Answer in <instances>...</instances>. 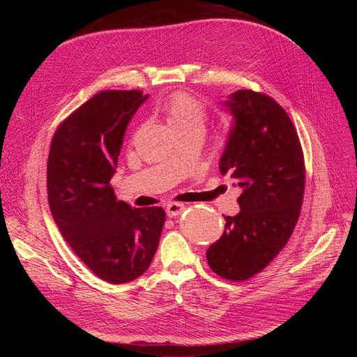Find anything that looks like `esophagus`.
I'll use <instances>...</instances> for the list:
<instances>
[{
	"mask_svg": "<svg viewBox=\"0 0 357 357\" xmlns=\"http://www.w3.org/2000/svg\"><path fill=\"white\" fill-rule=\"evenodd\" d=\"M183 210H185V205L183 204L172 202V204H169L167 207H166V215L169 218H174V217H178Z\"/></svg>",
	"mask_w": 357,
	"mask_h": 357,
	"instance_id": "34e87169",
	"label": "esophagus"
}]
</instances>
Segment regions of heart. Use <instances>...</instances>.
Segmentation results:
<instances>
[{
  "mask_svg": "<svg viewBox=\"0 0 357 357\" xmlns=\"http://www.w3.org/2000/svg\"><path fill=\"white\" fill-rule=\"evenodd\" d=\"M166 121L171 128L178 127H204L205 108L188 93H176L163 105Z\"/></svg>",
  "mask_w": 357,
  "mask_h": 357,
  "instance_id": "b5f03b06",
  "label": "heart"
}]
</instances>
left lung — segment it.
Masks as SVG:
<instances>
[{
    "mask_svg": "<svg viewBox=\"0 0 357 357\" xmlns=\"http://www.w3.org/2000/svg\"><path fill=\"white\" fill-rule=\"evenodd\" d=\"M233 119L220 172L241 190L240 211L224 217L222 236L207 250L210 268L229 280H246L282 250L301 211L305 169L287 111L252 89L222 102Z\"/></svg>",
    "mask_w": 357,
    "mask_h": 357,
    "instance_id": "obj_1",
    "label": "left lung"
}]
</instances>
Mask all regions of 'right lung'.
<instances>
[{"label":"right lung","instance_id":"add662e5","mask_svg":"<svg viewBox=\"0 0 357 357\" xmlns=\"http://www.w3.org/2000/svg\"><path fill=\"white\" fill-rule=\"evenodd\" d=\"M149 98L102 91L56 130L47 159V198L61 234L84 264L109 284H126L152 264L165 211L130 208L109 186L127 126Z\"/></svg>","mask_w":357,"mask_h":357}]
</instances>
